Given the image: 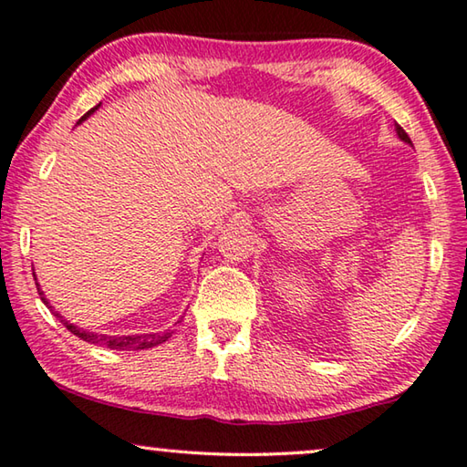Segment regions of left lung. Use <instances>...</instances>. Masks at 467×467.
I'll return each instance as SVG.
<instances>
[{"instance_id":"obj_1","label":"left lung","mask_w":467,"mask_h":467,"mask_svg":"<svg viewBox=\"0 0 467 467\" xmlns=\"http://www.w3.org/2000/svg\"><path fill=\"white\" fill-rule=\"evenodd\" d=\"M395 130H397V136H400V139L403 140V142H408V144H411V140H410V136L406 134V130H403L400 124H395Z\"/></svg>"}]
</instances>
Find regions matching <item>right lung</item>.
<instances>
[{"label":"right lung","mask_w":467,"mask_h":467,"mask_svg":"<svg viewBox=\"0 0 467 467\" xmlns=\"http://www.w3.org/2000/svg\"><path fill=\"white\" fill-rule=\"evenodd\" d=\"M99 107H101V103L95 105L93 109L84 113V116L78 119V124H80V121L87 119V118L90 116V113H95V111L99 109ZM35 281H36V279H35ZM36 289H39V296H41L43 304L49 306L47 297L43 296L39 284H36ZM49 308H51V306H49ZM56 317L61 320V323H64V327L67 328V331L74 333L76 337H80L82 341L95 343V346H103V348H109V349H119V351L149 349V348H155V346H159V343H163V341H167V339L171 337L170 331H167V333H144V335H121V337H118V335H101V333H93V331H84V328H78L76 325L67 323V320H66L64 317H59L57 312H56Z\"/></svg>","instance_id":"add662e5"}]
</instances>
